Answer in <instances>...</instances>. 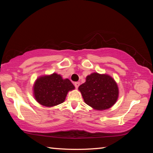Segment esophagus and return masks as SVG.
<instances>
[{
    "instance_id": "obj_1",
    "label": "esophagus",
    "mask_w": 153,
    "mask_h": 153,
    "mask_svg": "<svg viewBox=\"0 0 153 153\" xmlns=\"http://www.w3.org/2000/svg\"><path fill=\"white\" fill-rule=\"evenodd\" d=\"M79 85H80V83L78 82L74 83V85H75V87H76V88H77V87H78L79 86Z\"/></svg>"
}]
</instances>
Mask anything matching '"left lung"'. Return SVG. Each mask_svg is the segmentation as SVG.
<instances>
[{"instance_id":"obj_1","label":"left lung","mask_w":153,"mask_h":153,"mask_svg":"<svg viewBox=\"0 0 153 153\" xmlns=\"http://www.w3.org/2000/svg\"><path fill=\"white\" fill-rule=\"evenodd\" d=\"M78 89L87 105L99 110L110 108L118 97V85L112 77L106 74H91Z\"/></svg>"}]
</instances>
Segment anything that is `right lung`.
Here are the masks:
<instances>
[{"mask_svg": "<svg viewBox=\"0 0 153 153\" xmlns=\"http://www.w3.org/2000/svg\"><path fill=\"white\" fill-rule=\"evenodd\" d=\"M74 88L69 79H63L60 75L53 74L38 78L33 90L37 101L42 105L50 107L62 103L68 92Z\"/></svg>", "mask_w": 153, "mask_h": 153, "instance_id": "1", "label": "right lung"}]
</instances>
